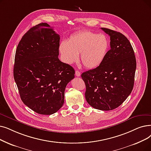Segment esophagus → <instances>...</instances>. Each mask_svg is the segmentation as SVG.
<instances>
[{
  "mask_svg": "<svg viewBox=\"0 0 151 151\" xmlns=\"http://www.w3.org/2000/svg\"><path fill=\"white\" fill-rule=\"evenodd\" d=\"M75 75L76 76H80V75H81V73H80V72L78 71V70H76L75 71Z\"/></svg>",
  "mask_w": 151,
  "mask_h": 151,
  "instance_id": "esophagus-1",
  "label": "esophagus"
}]
</instances>
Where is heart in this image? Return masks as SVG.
I'll return each mask as SVG.
<instances>
[{
    "instance_id": "1",
    "label": "heart",
    "mask_w": 151,
    "mask_h": 151,
    "mask_svg": "<svg viewBox=\"0 0 151 151\" xmlns=\"http://www.w3.org/2000/svg\"><path fill=\"white\" fill-rule=\"evenodd\" d=\"M109 47L107 37L89 31H83L71 36L68 42L63 41L60 51L63 59L68 64L76 62L80 54L81 63L87 68H94L102 63Z\"/></svg>"
}]
</instances>
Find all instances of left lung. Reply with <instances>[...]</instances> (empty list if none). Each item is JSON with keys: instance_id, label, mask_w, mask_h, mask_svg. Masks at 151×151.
I'll return each instance as SVG.
<instances>
[{"instance_id": "left-lung-1", "label": "left lung", "mask_w": 151, "mask_h": 151, "mask_svg": "<svg viewBox=\"0 0 151 151\" xmlns=\"http://www.w3.org/2000/svg\"><path fill=\"white\" fill-rule=\"evenodd\" d=\"M110 38V49L102 63L84 72L85 97L91 107L101 110L117 108L132 93L136 61L133 49L123 34L101 28Z\"/></svg>"}]
</instances>
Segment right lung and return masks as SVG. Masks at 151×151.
Masks as SVG:
<instances>
[{
    "mask_svg": "<svg viewBox=\"0 0 151 151\" xmlns=\"http://www.w3.org/2000/svg\"><path fill=\"white\" fill-rule=\"evenodd\" d=\"M60 36L46 23L31 28L22 37L15 53L14 76L23 102L35 112L53 114L64 103L67 84L75 70L62 62Z\"/></svg>",
    "mask_w": 151,
    "mask_h": 151,
    "instance_id": "add662e5",
    "label": "right lung"
}]
</instances>
